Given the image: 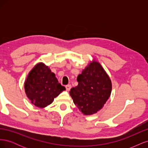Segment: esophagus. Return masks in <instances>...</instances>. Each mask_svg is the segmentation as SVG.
<instances>
[{
    "mask_svg": "<svg viewBox=\"0 0 148 148\" xmlns=\"http://www.w3.org/2000/svg\"><path fill=\"white\" fill-rule=\"evenodd\" d=\"M65 88H66V91H70V89H71V86L70 84H67V85H66V86H65Z\"/></svg>",
    "mask_w": 148,
    "mask_h": 148,
    "instance_id": "34e87169",
    "label": "esophagus"
}]
</instances>
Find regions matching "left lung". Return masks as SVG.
<instances>
[{
	"mask_svg": "<svg viewBox=\"0 0 148 148\" xmlns=\"http://www.w3.org/2000/svg\"><path fill=\"white\" fill-rule=\"evenodd\" d=\"M78 84L70 89L74 104L84 115L101 110L110 96L112 83L101 65L94 61L77 77Z\"/></svg>",
	"mask_w": 148,
	"mask_h": 148,
	"instance_id": "8db88e82",
	"label": "left lung"
}]
</instances>
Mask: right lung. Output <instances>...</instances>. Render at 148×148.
Listing matches in <instances>:
<instances>
[{
    "label": "right lung",
    "mask_w": 148,
    "mask_h": 148,
    "mask_svg": "<svg viewBox=\"0 0 148 148\" xmlns=\"http://www.w3.org/2000/svg\"><path fill=\"white\" fill-rule=\"evenodd\" d=\"M26 95L31 103L44 108L65 90L59 83L55 74L43 63H39L30 71L25 82Z\"/></svg>",
    "instance_id": "right-lung-1"
}]
</instances>
